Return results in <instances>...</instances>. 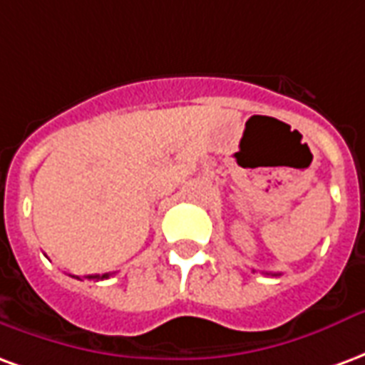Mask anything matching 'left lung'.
Masks as SVG:
<instances>
[{
  "mask_svg": "<svg viewBox=\"0 0 365 365\" xmlns=\"http://www.w3.org/2000/svg\"><path fill=\"white\" fill-rule=\"evenodd\" d=\"M272 276H280V274H272Z\"/></svg>",
  "mask_w": 365,
  "mask_h": 365,
  "instance_id": "8db88e82",
  "label": "left lung"
}]
</instances>
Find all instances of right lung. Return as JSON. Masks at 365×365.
Segmentation results:
<instances>
[{"instance_id": "right-lung-1", "label": "right lung", "mask_w": 365, "mask_h": 365, "mask_svg": "<svg viewBox=\"0 0 365 365\" xmlns=\"http://www.w3.org/2000/svg\"><path fill=\"white\" fill-rule=\"evenodd\" d=\"M108 276H110V274H103V276H87V278H95V280H103V278H108Z\"/></svg>"}]
</instances>
